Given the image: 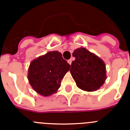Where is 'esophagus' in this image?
<instances>
[{"mask_svg":"<svg viewBox=\"0 0 130 130\" xmlns=\"http://www.w3.org/2000/svg\"><path fill=\"white\" fill-rule=\"evenodd\" d=\"M67 62H68V63L69 64V65H71V64L72 63V60L71 59H69V60L67 61Z\"/></svg>","mask_w":130,"mask_h":130,"instance_id":"34e87169","label":"esophagus"}]
</instances>
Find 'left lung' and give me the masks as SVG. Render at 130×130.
<instances>
[{"instance_id": "1", "label": "left lung", "mask_w": 130, "mask_h": 130, "mask_svg": "<svg viewBox=\"0 0 130 130\" xmlns=\"http://www.w3.org/2000/svg\"><path fill=\"white\" fill-rule=\"evenodd\" d=\"M70 72L78 88L87 92H94L103 85L107 79L104 61L85 48H78L73 53Z\"/></svg>"}]
</instances>
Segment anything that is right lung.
Segmentation results:
<instances>
[{"label": "right lung", "instance_id": "right-lung-1", "mask_svg": "<svg viewBox=\"0 0 130 130\" xmlns=\"http://www.w3.org/2000/svg\"><path fill=\"white\" fill-rule=\"evenodd\" d=\"M70 65L58 51L48 52L31 61L27 78L37 93L44 97L56 93L61 81L70 69Z\"/></svg>", "mask_w": 130, "mask_h": 130}]
</instances>
